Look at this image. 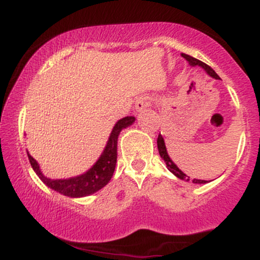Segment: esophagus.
I'll use <instances>...</instances> for the list:
<instances>
[{
	"label": "esophagus",
	"instance_id": "1",
	"mask_svg": "<svg viewBox=\"0 0 260 260\" xmlns=\"http://www.w3.org/2000/svg\"><path fill=\"white\" fill-rule=\"evenodd\" d=\"M134 106H136L137 111L140 112V111H143L145 107L150 106V100H149L148 98H145V96H140L136 100V105H134Z\"/></svg>",
	"mask_w": 260,
	"mask_h": 260
}]
</instances>
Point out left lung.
<instances>
[{"instance_id":"8db88e82","label":"left lung","mask_w":260,"mask_h":260,"mask_svg":"<svg viewBox=\"0 0 260 260\" xmlns=\"http://www.w3.org/2000/svg\"><path fill=\"white\" fill-rule=\"evenodd\" d=\"M182 57L186 58L188 61V63H189L190 66H193V67H194V66H201L202 68H204L205 72H207L209 76L213 77V78H215V79H219V76H217V74L215 73V71H214L213 68L210 67V66L204 63V62L199 61V59L192 57V56L186 55V53H182ZM157 149H159V154H160L161 159H164V161L166 162V166H168V169L176 176V177H178L180 180H183V181H190L189 176H187L186 174H184V172H182L181 170L177 168V165H176L174 161L171 160V157L169 156L168 150H166L165 142H164V138H162V136H161V134L159 137H157ZM192 182H193V183H199V184L207 183V181L197 180V178H194V180H193Z\"/></svg>"}]
</instances>
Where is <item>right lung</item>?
I'll return each instance as SVG.
<instances>
[{
  "label": "right lung",
  "mask_w": 260,
  "mask_h": 260,
  "mask_svg": "<svg viewBox=\"0 0 260 260\" xmlns=\"http://www.w3.org/2000/svg\"><path fill=\"white\" fill-rule=\"evenodd\" d=\"M134 121H136V118L133 116H127V117H123L122 120L118 121L113 127L111 134H110V138L107 140L106 147L104 149L103 154L100 155L99 160L85 174L77 176V177L67 178V180H51V178L45 177L43 172L40 171L37 160L32 159V156L29 153L28 159L30 161L31 168L37 172L39 178L47 187L52 188L56 192L71 197V198H80V197L92 194V193L98 192L101 188L105 187L109 183V181L111 180L116 168V161H117L118 136H120L121 131L123 128L131 126Z\"/></svg>",
  "instance_id": "right-lung-1"
}]
</instances>
